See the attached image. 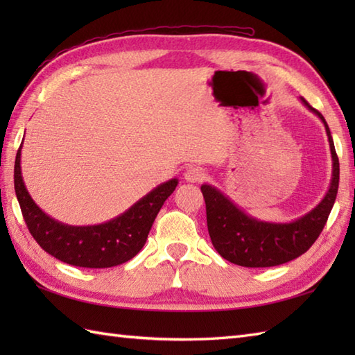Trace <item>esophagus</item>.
<instances>
[{"instance_id":"34e87169","label":"esophagus","mask_w":355,"mask_h":355,"mask_svg":"<svg viewBox=\"0 0 355 355\" xmlns=\"http://www.w3.org/2000/svg\"><path fill=\"white\" fill-rule=\"evenodd\" d=\"M184 178H186V182H189V183H197V182H200V180L205 178V171L198 168V166H189V168H187L184 172Z\"/></svg>"}]
</instances>
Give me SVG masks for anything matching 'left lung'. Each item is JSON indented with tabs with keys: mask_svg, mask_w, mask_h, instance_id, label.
I'll list each match as a JSON object with an SVG mask.
<instances>
[{
	"mask_svg": "<svg viewBox=\"0 0 355 355\" xmlns=\"http://www.w3.org/2000/svg\"><path fill=\"white\" fill-rule=\"evenodd\" d=\"M305 107L318 116L328 135L333 172L325 197L310 212L290 223L258 220L245 214L227 195L212 184H201L206 201L207 229L215 250L224 259L241 267H275L299 258L319 238L334 206L338 189V158L327 120L300 97Z\"/></svg>",
	"mask_w": 355,
	"mask_h": 355,
	"instance_id": "left-lung-1",
	"label": "left lung"
}]
</instances>
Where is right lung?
Masks as SVG:
<instances>
[{
	"instance_id": "add662e5",
	"label": "right lung",
	"mask_w": 355,
	"mask_h": 355,
	"mask_svg": "<svg viewBox=\"0 0 355 355\" xmlns=\"http://www.w3.org/2000/svg\"><path fill=\"white\" fill-rule=\"evenodd\" d=\"M21 149L15 160V192L27 227L49 254L74 267L108 268L132 259L145 245L163 202L178 186V178L158 184L145 197L110 221L70 225L55 220L36 205L21 172Z\"/></svg>"
}]
</instances>
